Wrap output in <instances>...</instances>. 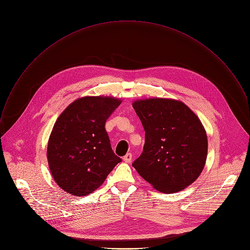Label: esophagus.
Here are the masks:
<instances>
[{"label": "esophagus", "mask_w": 250, "mask_h": 250, "mask_svg": "<svg viewBox=\"0 0 250 250\" xmlns=\"http://www.w3.org/2000/svg\"><path fill=\"white\" fill-rule=\"evenodd\" d=\"M123 161L125 163H130L132 161V154L131 153H128L126 154L124 157H123Z\"/></svg>", "instance_id": "1"}]
</instances>
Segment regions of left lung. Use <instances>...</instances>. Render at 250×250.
<instances>
[{
    "instance_id": "8db88e82",
    "label": "left lung",
    "mask_w": 250,
    "mask_h": 250,
    "mask_svg": "<svg viewBox=\"0 0 250 250\" xmlns=\"http://www.w3.org/2000/svg\"><path fill=\"white\" fill-rule=\"evenodd\" d=\"M133 107L145 130L143 153L132 166L156 189L180 191L202 172L208 152L205 129L183 103L165 98L138 101Z\"/></svg>"
}]
</instances>
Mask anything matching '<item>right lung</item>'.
Listing matches in <instances>:
<instances>
[{
	"label": "right lung",
	"mask_w": 250,
	"mask_h": 250,
	"mask_svg": "<svg viewBox=\"0 0 250 250\" xmlns=\"http://www.w3.org/2000/svg\"><path fill=\"white\" fill-rule=\"evenodd\" d=\"M120 104L113 97L85 96L58 117L49 138L47 159L54 180L66 192L90 194L122 161L113 153L104 128Z\"/></svg>",
	"instance_id": "right-lung-1"
}]
</instances>
